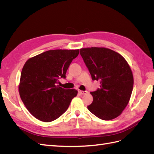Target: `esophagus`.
Returning <instances> with one entry per match:
<instances>
[{
    "label": "esophagus",
    "instance_id": "1",
    "mask_svg": "<svg viewBox=\"0 0 154 154\" xmlns=\"http://www.w3.org/2000/svg\"><path fill=\"white\" fill-rule=\"evenodd\" d=\"M78 92L80 93V94H85L86 93H87V91H81V90H78Z\"/></svg>",
    "mask_w": 154,
    "mask_h": 154
}]
</instances>
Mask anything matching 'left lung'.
<instances>
[{"instance_id": "8db88e82", "label": "left lung", "mask_w": 154, "mask_h": 154, "mask_svg": "<svg viewBox=\"0 0 154 154\" xmlns=\"http://www.w3.org/2000/svg\"><path fill=\"white\" fill-rule=\"evenodd\" d=\"M80 53L92 80L100 88L91 92V112L103 120L119 116L128 105L134 85L132 72L126 60L114 51L104 48H82Z\"/></svg>"}]
</instances>
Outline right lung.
I'll use <instances>...</instances> for the list:
<instances>
[{
  "instance_id": "right-lung-1",
  "label": "right lung",
  "mask_w": 154,
  "mask_h": 154,
  "mask_svg": "<svg viewBox=\"0 0 154 154\" xmlns=\"http://www.w3.org/2000/svg\"><path fill=\"white\" fill-rule=\"evenodd\" d=\"M78 54L79 49L49 50L24 64L18 89L23 103L36 119L44 122L57 119L76 96V90L65 89L57 83L60 78H66L70 64Z\"/></svg>"
}]
</instances>
